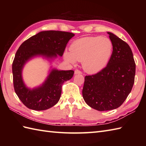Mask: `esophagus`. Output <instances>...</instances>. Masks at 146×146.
<instances>
[{
  "label": "esophagus",
  "instance_id": "esophagus-1",
  "mask_svg": "<svg viewBox=\"0 0 146 146\" xmlns=\"http://www.w3.org/2000/svg\"><path fill=\"white\" fill-rule=\"evenodd\" d=\"M82 71L78 69L75 70V74H82Z\"/></svg>",
  "mask_w": 146,
  "mask_h": 146
}]
</instances>
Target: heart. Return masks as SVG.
Segmentation results:
<instances>
[{"mask_svg":"<svg viewBox=\"0 0 146 146\" xmlns=\"http://www.w3.org/2000/svg\"><path fill=\"white\" fill-rule=\"evenodd\" d=\"M70 52H64V59L70 63L82 61L86 72L96 73L107 64L113 52V44L105 37H84L75 40L70 47Z\"/></svg>","mask_w":146,"mask_h":146,"instance_id":"1","label":"heart"}]
</instances>
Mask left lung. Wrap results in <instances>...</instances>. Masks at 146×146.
<instances>
[{"mask_svg": "<svg viewBox=\"0 0 146 146\" xmlns=\"http://www.w3.org/2000/svg\"><path fill=\"white\" fill-rule=\"evenodd\" d=\"M113 52L107 66L97 73L85 77L82 94L90 107L98 111L119 107L134 85L135 63L127 43L108 33Z\"/></svg>", "mask_w": 146, "mask_h": 146, "instance_id": "8db88e82", "label": "left lung"}]
</instances>
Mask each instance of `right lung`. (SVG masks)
Returning <instances> with one entry per match:
<instances>
[{
  "label": "right lung",
  "mask_w": 146,
  "mask_h": 146,
  "mask_svg": "<svg viewBox=\"0 0 146 146\" xmlns=\"http://www.w3.org/2000/svg\"><path fill=\"white\" fill-rule=\"evenodd\" d=\"M73 33L46 31L40 32L22 43L12 63L13 83L15 94L27 108L44 110L54 106L60 100L63 83L72 78L73 70H52L41 86L33 90L26 87L22 79V69L30 58L37 55L48 58L62 56Z\"/></svg>",
  "instance_id": "add662e5"
}]
</instances>
